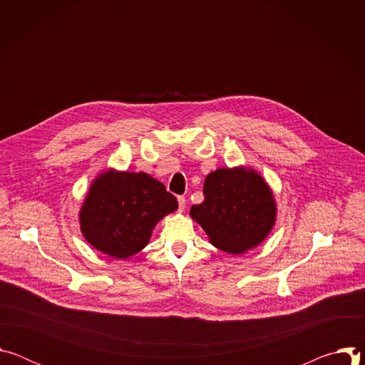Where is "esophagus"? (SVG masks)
Returning <instances> with one entry per match:
<instances>
[{"label":"esophagus","instance_id":"obj_1","mask_svg":"<svg viewBox=\"0 0 365 365\" xmlns=\"http://www.w3.org/2000/svg\"><path fill=\"white\" fill-rule=\"evenodd\" d=\"M178 206H179V211H180V212L185 210V206H186V199H185V196H178Z\"/></svg>","mask_w":365,"mask_h":365}]
</instances>
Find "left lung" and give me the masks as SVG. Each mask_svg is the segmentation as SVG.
Listing matches in <instances>:
<instances>
[{
    "label": "left lung",
    "mask_w": 365,
    "mask_h": 365,
    "mask_svg": "<svg viewBox=\"0 0 365 365\" xmlns=\"http://www.w3.org/2000/svg\"><path fill=\"white\" fill-rule=\"evenodd\" d=\"M203 195L190 215L222 251L244 252L262 242L274 225L272 190L254 170L218 169L206 176Z\"/></svg>",
    "instance_id": "8db88e82"
}]
</instances>
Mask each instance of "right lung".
I'll return each instance as SVG.
<instances>
[{"label": "right lung", "instance_id": "obj_1", "mask_svg": "<svg viewBox=\"0 0 365 365\" xmlns=\"http://www.w3.org/2000/svg\"><path fill=\"white\" fill-rule=\"evenodd\" d=\"M176 207V197L151 176L110 170L89 189L81 230L96 250L127 258L147 245L154 225Z\"/></svg>", "mask_w": 365, "mask_h": 365}]
</instances>
